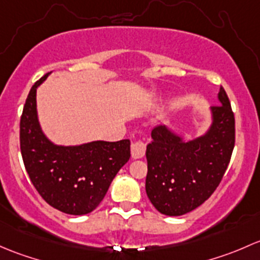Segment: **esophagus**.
Instances as JSON below:
<instances>
[{
	"mask_svg": "<svg viewBox=\"0 0 260 260\" xmlns=\"http://www.w3.org/2000/svg\"><path fill=\"white\" fill-rule=\"evenodd\" d=\"M146 151V144L144 141L138 140L135 143L131 144V156L134 159H141L145 155Z\"/></svg>",
	"mask_w": 260,
	"mask_h": 260,
	"instance_id": "esophagus-1",
	"label": "esophagus"
}]
</instances>
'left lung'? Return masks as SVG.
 I'll use <instances>...</instances> for the list:
<instances>
[{
    "mask_svg": "<svg viewBox=\"0 0 260 260\" xmlns=\"http://www.w3.org/2000/svg\"><path fill=\"white\" fill-rule=\"evenodd\" d=\"M210 108L211 122L202 136L184 140L167 125L151 131L146 146L145 189L151 204L164 215L179 216L197 209L218 188L235 143V120L225 90Z\"/></svg>",
    "mask_w": 260,
    "mask_h": 260,
    "instance_id": "1",
    "label": "left lung"
}]
</instances>
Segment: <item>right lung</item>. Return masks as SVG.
I'll use <instances>...</instances> for the list:
<instances>
[{"label":"right lung","mask_w":260,"mask_h":260,"mask_svg":"<svg viewBox=\"0 0 260 260\" xmlns=\"http://www.w3.org/2000/svg\"><path fill=\"white\" fill-rule=\"evenodd\" d=\"M49 75L35 82L26 99L20 121L21 154L32 184L47 204L84 215L98 208L115 175L129 161L130 140L53 144L41 129L36 105L37 87Z\"/></svg>","instance_id":"add662e5"}]
</instances>
